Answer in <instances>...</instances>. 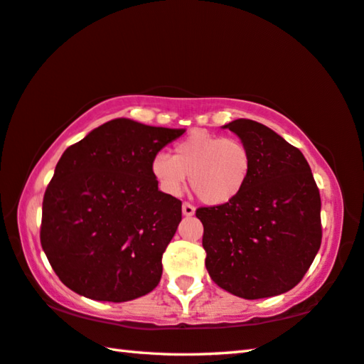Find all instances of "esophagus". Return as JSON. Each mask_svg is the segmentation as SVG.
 I'll use <instances>...</instances> for the list:
<instances>
[{"mask_svg":"<svg viewBox=\"0 0 364 364\" xmlns=\"http://www.w3.org/2000/svg\"><path fill=\"white\" fill-rule=\"evenodd\" d=\"M181 210H183V215H184V216H193V215H194V211H196V208L193 207V205L188 203V202H184V203H183Z\"/></svg>","mask_w":364,"mask_h":364,"instance_id":"1","label":"esophagus"}]
</instances>
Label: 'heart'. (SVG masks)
<instances>
[{
    "instance_id": "b5f03b06",
    "label": "heart",
    "mask_w": 364,
    "mask_h": 364,
    "mask_svg": "<svg viewBox=\"0 0 364 364\" xmlns=\"http://www.w3.org/2000/svg\"><path fill=\"white\" fill-rule=\"evenodd\" d=\"M153 175L164 193L178 196L186 184L203 203L224 205L239 196L251 173V154L239 138L196 130L175 146V154L157 153Z\"/></svg>"
}]
</instances>
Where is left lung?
<instances>
[{"label": "left lung", "instance_id": "obj_1", "mask_svg": "<svg viewBox=\"0 0 364 364\" xmlns=\"http://www.w3.org/2000/svg\"><path fill=\"white\" fill-rule=\"evenodd\" d=\"M224 129L251 154L242 193L224 205L202 207L205 266L218 287L243 299L279 296L294 288L321 245V200L299 149L251 119Z\"/></svg>", "mask_w": 364, "mask_h": 364}]
</instances>
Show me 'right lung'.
<instances>
[{
	"label": "right lung",
	"mask_w": 364,
	"mask_h": 364,
	"mask_svg": "<svg viewBox=\"0 0 364 364\" xmlns=\"http://www.w3.org/2000/svg\"><path fill=\"white\" fill-rule=\"evenodd\" d=\"M184 132L119 117L67 148L46 189L39 234L63 285L108 302L159 285L181 200L159 191L151 165Z\"/></svg>",
	"instance_id": "add662e5"
}]
</instances>
